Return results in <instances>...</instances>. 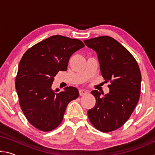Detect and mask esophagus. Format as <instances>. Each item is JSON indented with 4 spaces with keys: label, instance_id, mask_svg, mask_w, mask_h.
<instances>
[{
    "label": "esophagus",
    "instance_id": "esophagus-1",
    "mask_svg": "<svg viewBox=\"0 0 155 155\" xmlns=\"http://www.w3.org/2000/svg\"><path fill=\"white\" fill-rule=\"evenodd\" d=\"M79 93H80V96H83L87 93H88V91L84 90V89H81V90H79Z\"/></svg>",
    "mask_w": 155,
    "mask_h": 155
}]
</instances>
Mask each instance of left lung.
Returning a JSON list of instances; mask_svg holds the SVG:
<instances>
[{"label": "left lung", "mask_w": 155, "mask_h": 155, "mask_svg": "<svg viewBox=\"0 0 155 155\" xmlns=\"http://www.w3.org/2000/svg\"><path fill=\"white\" fill-rule=\"evenodd\" d=\"M84 43L96 51L102 76L111 83L109 92L103 97L98 90L91 91L96 104L88 110L89 119L96 129L111 132L127 121L137 105L141 90L140 68L130 52L111 37H98Z\"/></svg>", "instance_id": "8db88e82"}]
</instances>
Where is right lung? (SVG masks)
Wrapping results in <instances>:
<instances>
[{
  "label": "right lung",
  "mask_w": 155,
  "mask_h": 155,
  "mask_svg": "<svg viewBox=\"0 0 155 155\" xmlns=\"http://www.w3.org/2000/svg\"><path fill=\"white\" fill-rule=\"evenodd\" d=\"M79 40L52 35L28 49L21 59L15 78L20 105L28 121L41 131H51L61 124L70 101L77 98L76 87L58 92L52 90L54 77L66 71L70 57L83 48Z\"/></svg>",
  "instance_id": "add662e5"
}]
</instances>
